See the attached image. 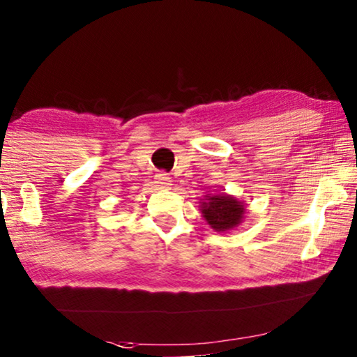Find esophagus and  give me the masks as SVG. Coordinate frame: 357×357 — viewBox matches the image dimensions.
Returning <instances> with one entry per match:
<instances>
[{"instance_id":"obj_1","label":"esophagus","mask_w":357,"mask_h":357,"mask_svg":"<svg viewBox=\"0 0 357 357\" xmlns=\"http://www.w3.org/2000/svg\"><path fill=\"white\" fill-rule=\"evenodd\" d=\"M155 184H157V188H160V189H167L168 185L172 184V179H169L168 174L158 173L157 176H155Z\"/></svg>"}]
</instances>
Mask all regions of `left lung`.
I'll use <instances>...</instances> for the list:
<instances>
[{"label":"left lung","instance_id":"1","mask_svg":"<svg viewBox=\"0 0 357 357\" xmlns=\"http://www.w3.org/2000/svg\"><path fill=\"white\" fill-rule=\"evenodd\" d=\"M205 222L215 231H229L244 220L245 207L243 202L228 194H207L200 202Z\"/></svg>","mask_w":357,"mask_h":357}]
</instances>
